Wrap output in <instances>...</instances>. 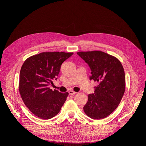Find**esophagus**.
Instances as JSON below:
<instances>
[{
	"instance_id": "1",
	"label": "esophagus",
	"mask_w": 146,
	"mask_h": 146,
	"mask_svg": "<svg viewBox=\"0 0 146 146\" xmlns=\"http://www.w3.org/2000/svg\"><path fill=\"white\" fill-rule=\"evenodd\" d=\"M68 94H69V95H73L76 94V92L73 91V90H70V91L68 92Z\"/></svg>"
}]
</instances>
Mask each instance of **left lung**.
I'll list each match as a JSON object with an SVG mask.
<instances>
[{
    "label": "left lung",
    "instance_id": "obj_1",
    "mask_svg": "<svg viewBox=\"0 0 146 146\" xmlns=\"http://www.w3.org/2000/svg\"><path fill=\"white\" fill-rule=\"evenodd\" d=\"M77 54L90 67V80L99 83L95 87L94 94L88 95V101L83 110L92 119L106 118L117 108L124 95V68L116 57L102 51H82Z\"/></svg>",
    "mask_w": 146,
    "mask_h": 146
}]
</instances>
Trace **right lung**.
Listing matches in <instances>:
<instances>
[{
	"instance_id": "add662e5",
	"label": "right lung",
	"mask_w": 146,
	"mask_h": 146,
	"mask_svg": "<svg viewBox=\"0 0 146 146\" xmlns=\"http://www.w3.org/2000/svg\"><path fill=\"white\" fill-rule=\"evenodd\" d=\"M73 52H44L27 58L19 75V92L27 108L35 115L48 119L60 112L68 92L52 90L53 80H57L61 64Z\"/></svg>"
}]
</instances>
